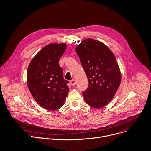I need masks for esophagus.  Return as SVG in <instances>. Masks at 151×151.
I'll return each mask as SVG.
<instances>
[{
  "label": "esophagus",
  "instance_id": "obj_1",
  "mask_svg": "<svg viewBox=\"0 0 151 151\" xmlns=\"http://www.w3.org/2000/svg\"><path fill=\"white\" fill-rule=\"evenodd\" d=\"M70 83H71V86H74L76 84V81L74 79H73L70 81Z\"/></svg>",
  "mask_w": 151,
  "mask_h": 151
}]
</instances>
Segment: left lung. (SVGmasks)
<instances>
[{
	"instance_id": "obj_1",
	"label": "left lung",
	"mask_w": 151,
	"mask_h": 151,
	"mask_svg": "<svg viewBox=\"0 0 151 151\" xmlns=\"http://www.w3.org/2000/svg\"><path fill=\"white\" fill-rule=\"evenodd\" d=\"M86 74L88 87L83 95L91 107L106 105L114 98L121 83L122 74L115 57L104 43L87 39L76 48Z\"/></svg>"
}]
</instances>
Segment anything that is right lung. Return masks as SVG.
<instances>
[{"label":"right lung","mask_w":151,"mask_h":151,"mask_svg":"<svg viewBox=\"0 0 151 151\" xmlns=\"http://www.w3.org/2000/svg\"><path fill=\"white\" fill-rule=\"evenodd\" d=\"M67 48L65 43H50L32 59L28 67L27 83L36 102L48 110H56L65 103L69 92L59 60Z\"/></svg>","instance_id":"add662e5"}]
</instances>
